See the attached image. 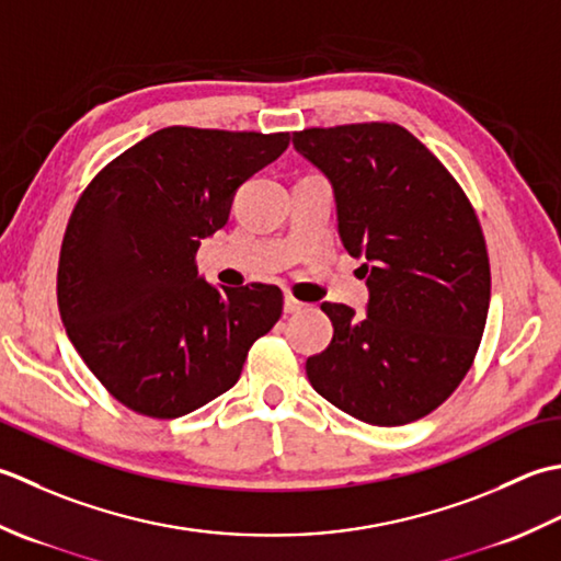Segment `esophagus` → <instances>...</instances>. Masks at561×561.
Instances as JSON below:
<instances>
[{
	"label": "esophagus",
	"instance_id": "34e87169",
	"mask_svg": "<svg viewBox=\"0 0 561 561\" xmlns=\"http://www.w3.org/2000/svg\"><path fill=\"white\" fill-rule=\"evenodd\" d=\"M305 302H300V300H295L293 295H285V302H283V310H285V314H297V312H302L305 310Z\"/></svg>",
	"mask_w": 561,
	"mask_h": 561
}]
</instances>
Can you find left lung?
Here are the masks:
<instances>
[{
    "label": "left lung",
    "mask_w": 561,
    "mask_h": 561,
    "mask_svg": "<svg viewBox=\"0 0 561 561\" xmlns=\"http://www.w3.org/2000/svg\"><path fill=\"white\" fill-rule=\"evenodd\" d=\"M329 176L339 234L368 278V317L322 302L331 344L307 358L327 402L373 426H404L448 399L484 334L491 271L482 225L455 176L397 123L293 133Z\"/></svg>",
    "instance_id": "8db88e82"
}]
</instances>
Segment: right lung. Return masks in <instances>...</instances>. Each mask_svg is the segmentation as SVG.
I'll return each instance as SVG.
<instances>
[{
	"label": "right lung",
	"mask_w": 561,
	"mask_h": 561,
	"mask_svg": "<svg viewBox=\"0 0 561 561\" xmlns=\"http://www.w3.org/2000/svg\"><path fill=\"white\" fill-rule=\"evenodd\" d=\"M290 133L171 125L99 171L67 222L57 307L72 346L135 414L176 419L237 385L283 312L276 285L217 290L198 278L205 237L232 193L278 159Z\"/></svg>",
	"instance_id": "obj_1"
}]
</instances>
